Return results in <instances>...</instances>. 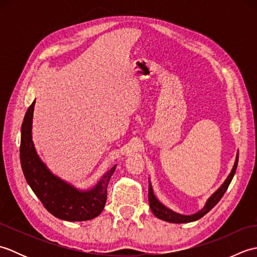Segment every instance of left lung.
<instances>
[{"instance_id": "8db88e82", "label": "left lung", "mask_w": 257, "mask_h": 257, "mask_svg": "<svg viewBox=\"0 0 257 257\" xmlns=\"http://www.w3.org/2000/svg\"><path fill=\"white\" fill-rule=\"evenodd\" d=\"M237 161H238V151L236 154L234 166L232 168L230 174H228L227 178L225 179V181L223 182L221 187L217 189L209 199L206 200L204 206L202 207L200 211H198L196 213H193V214H189V215L180 214V213L172 211L171 209H169L168 206L161 203V202L158 200V198L155 195V192H154V190H152V185H151L150 179H149V205H150V209H151L152 213H154L158 219L170 222V223H190V222L198 221L199 219H201L202 216H204L207 212L211 211L213 207L217 204V202L222 199V196L224 195L225 191L227 190L228 185H230V183L232 181L234 174H235Z\"/></svg>"}]
</instances>
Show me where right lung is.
Instances as JSON below:
<instances>
[{"mask_svg": "<svg viewBox=\"0 0 257 257\" xmlns=\"http://www.w3.org/2000/svg\"><path fill=\"white\" fill-rule=\"evenodd\" d=\"M35 100L27 109L21 128L20 157L27 183L45 209L57 219L80 222L95 219L103 210L107 187L117 165L103 174L94 187L80 190L55 176L37 155L32 139Z\"/></svg>", "mask_w": 257, "mask_h": 257, "instance_id": "right-lung-1", "label": "right lung"}]
</instances>
